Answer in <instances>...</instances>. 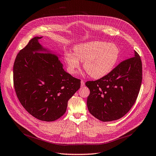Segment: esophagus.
<instances>
[{"label":"esophagus","mask_w":156,"mask_h":156,"mask_svg":"<svg viewBox=\"0 0 156 156\" xmlns=\"http://www.w3.org/2000/svg\"><path fill=\"white\" fill-rule=\"evenodd\" d=\"M85 86V82L83 80H81V87H83Z\"/></svg>","instance_id":"esophagus-1"}]
</instances>
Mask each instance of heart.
Listing matches in <instances>:
<instances>
[{"mask_svg":"<svg viewBox=\"0 0 156 156\" xmlns=\"http://www.w3.org/2000/svg\"><path fill=\"white\" fill-rule=\"evenodd\" d=\"M74 52H65L64 58L69 72L75 74L83 62V68L91 77L99 79L112 70L119 59V48L114 44L91 41L77 44Z\"/></svg>","mask_w":156,"mask_h":156,"instance_id":"b5f03b06","label":"heart"}]
</instances>
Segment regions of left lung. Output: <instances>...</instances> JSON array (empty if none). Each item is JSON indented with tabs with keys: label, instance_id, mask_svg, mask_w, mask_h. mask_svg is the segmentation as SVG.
Wrapping results in <instances>:
<instances>
[{
	"label": "left lung",
	"instance_id": "left-lung-1",
	"mask_svg": "<svg viewBox=\"0 0 156 156\" xmlns=\"http://www.w3.org/2000/svg\"><path fill=\"white\" fill-rule=\"evenodd\" d=\"M142 62L138 53L120 63L96 81H88L89 112L102 122L122 118L130 110L139 95L142 83Z\"/></svg>",
	"mask_w": 156,
	"mask_h": 156
}]
</instances>
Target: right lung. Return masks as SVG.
I'll return each mask as SVG.
<instances>
[{
    "mask_svg": "<svg viewBox=\"0 0 156 156\" xmlns=\"http://www.w3.org/2000/svg\"><path fill=\"white\" fill-rule=\"evenodd\" d=\"M35 37L17 54L14 85L27 112L40 120L53 122L63 115L68 101L80 87V80L67 73L61 55L42 46Z\"/></svg>",
    "mask_w": 156,
    "mask_h": 156,
    "instance_id": "1",
    "label": "right lung"
}]
</instances>
